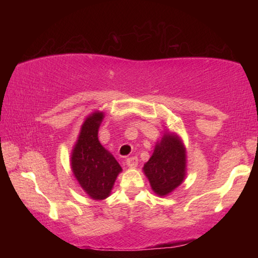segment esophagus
Returning <instances> with one entry per match:
<instances>
[{"mask_svg":"<svg viewBox=\"0 0 258 258\" xmlns=\"http://www.w3.org/2000/svg\"><path fill=\"white\" fill-rule=\"evenodd\" d=\"M126 165L130 168H135L138 166V158L137 157H131V158L126 159Z\"/></svg>","mask_w":258,"mask_h":258,"instance_id":"obj_1","label":"esophagus"}]
</instances>
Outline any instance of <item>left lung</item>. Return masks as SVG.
Here are the masks:
<instances>
[{"label": "left lung", "instance_id": "8db88e82", "mask_svg": "<svg viewBox=\"0 0 258 258\" xmlns=\"http://www.w3.org/2000/svg\"><path fill=\"white\" fill-rule=\"evenodd\" d=\"M142 171L159 197H166L180 186L186 176V148L180 135L164 131Z\"/></svg>", "mask_w": 258, "mask_h": 258}]
</instances>
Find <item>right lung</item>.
Instances as JSON below:
<instances>
[{
  "instance_id": "right-lung-1",
  "label": "right lung",
  "mask_w": 258,
  "mask_h": 258,
  "mask_svg": "<svg viewBox=\"0 0 258 258\" xmlns=\"http://www.w3.org/2000/svg\"><path fill=\"white\" fill-rule=\"evenodd\" d=\"M104 112L95 110L83 121L73 147L71 167L85 194L93 200L108 198L119 173L123 171L111 152L99 141L98 133Z\"/></svg>"
}]
</instances>
